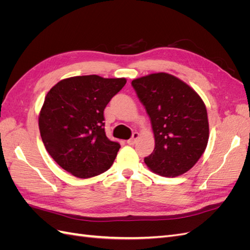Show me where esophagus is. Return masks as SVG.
I'll return each instance as SVG.
<instances>
[{"label":"esophagus","mask_w":250,"mask_h":250,"mask_svg":"<svg viewBox=\"0 0 250 250\" xmlns=\"http://www.w3.org/2000/svg\"><path fill=\"white\" fill-rule=\"evenodd\" d=\"M139 138H140V134L138 132H133L132 137L127 141V144H128V145H133V144H135V142L138 141Z\"/></svg>","instance_id":"esophagus-1"}]
</instances>
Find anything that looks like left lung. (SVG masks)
I'll return each instance as SVG.
<instances>
[{"instance_id": "8db88e82", "label": "left lung", "mask_w": 250, "mask_h": 250, "mask_svg": "<svg viewBox=\"0 0 250 250\" xmlns=\"http://www.w3.org/2000/svg\"><path fill=\"white\" fill-rule=\"evenodd\" d=\"M131 85L154 132L155 147L144 158L145 164L166 177L186 173L208 145V121L202 99L187 83L167 73L134 79Z\"/></svg>"}]
</instances>
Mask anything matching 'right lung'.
<instances>
[{
    "label": "right lung",
    "instance_id": "right-lung-1",
    "mask_svg": "<svg viewBox=\"0 0 250 250\" xmlns=\"http://www.w3.org/2000/svg\"><path fill=\"white\" fill-rule=\"evenodd\" d=\"M125 78L97 75L59 81L44 98L39 126L43 145L60 167L79 178L110 168L121 148L105 133L104 109Z\"/></svg>",
    "mask_w": 250,
    "mask_h": 250
}]
</instances>
